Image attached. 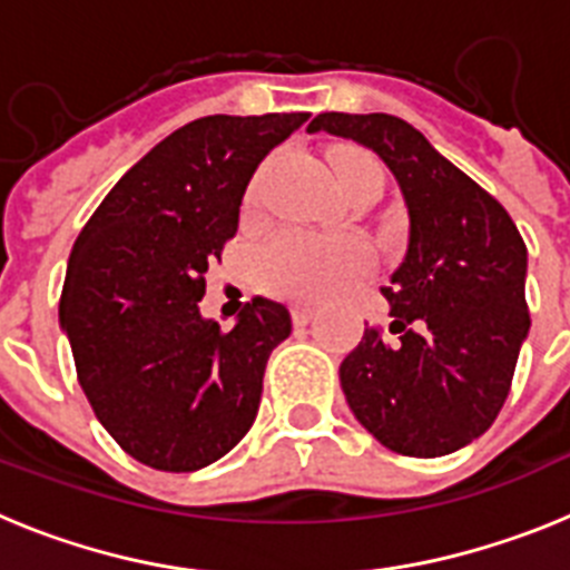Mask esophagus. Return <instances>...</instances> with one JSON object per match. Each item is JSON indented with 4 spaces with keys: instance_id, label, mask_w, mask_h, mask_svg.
<instances>
[{
    "instance_id": "esophagus-1",
    "label": "esophagus",
    "mask_w": 570,
    "mask_h": 570,
    "mask_svg": "<svg viewBox=\"0 0 570 570\" xmlns=\"http://www.w3.org/2000/svg\"><path fill=\"white\" fill-rule=\"evenodd\" d=\"M291 316H294V325H308L316 316V311L311 308V305H294V308H291Z\"/></svg>"
}]
</instances>
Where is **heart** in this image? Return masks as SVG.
Instances as JSON below:
<instances>
[{
    "mask_svg": "<svg viewBox=\"0 0 570 570\" xmlns=\"http://www.w3.org/2000/svg\"><path fill=\"white\" fill-rule=\"evenodd\" d=\"M342 190L365 179L385 183L374 156L362 150H336L331 156ZM367 245L356 236H314L305 230H282L262 248L259 268L268 291L296 299H320L342 288L347 279L367 268Z\"/></svg>",
    "mask_w": 570,
    "mask_h": 570,
    "instance_id": "obj_1",
    "label": "heart"
}]
</instances>
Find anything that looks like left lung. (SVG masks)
Wrapping results in <instances>:
<instances>
[{
  "label": "left lung",
  "mask_w": 570,
  "mask_h": 570,
  "mask_svg": "<svg viewBox=\"0 0 570 570\" xmlns=\"http://www.w3.org/2000/svg\"><path fill=\"white\" fill-rule=\"evenodd\" d=\"M308 130L374 150L407 208V250L382 288L394 336L365 328L342 360L347 407L396 454H454L497 420L531 328L525 242L508 210L400 116L320 114Z\"/></svg>",
  "instance_id": "8db88e82"
}]
</instances>
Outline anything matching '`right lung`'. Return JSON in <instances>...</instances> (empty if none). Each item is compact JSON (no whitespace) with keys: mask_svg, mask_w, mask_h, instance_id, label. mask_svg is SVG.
Returning <instances> with one entry per match:
<instances>
[{"mask_svg":"<svg viewBox=\"0 0 570 570\" xmlns=\"http://www.w3.org/2000/svg\"><path fill=\"white\" fill-rule=\"evenodd\" d=\"M308 116L194 119L110 188L73 242L59 325L94 414L142 465L199 471L254 425L288 308L256 296L223 331L199 299L250 176Z\"/></svg>","mask_w":570,"mask_h":570,"instance_id":"1","label":"right lung"}]
</instances>
